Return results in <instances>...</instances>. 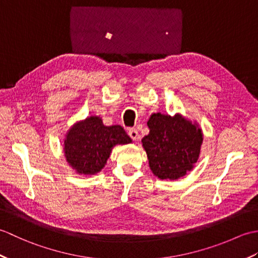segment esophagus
I'll use <instances>...</instances> for the list:
<instances>
[{"label":"esophagus","mask_w":258,"mask_h":258,"mask_svg":"<svg viewBox=\"0 0 258 258\" xmlns=\"http://www.w3.org/2000/svg\"><path fill=\"white\" fill-rule=\"evenodd\" d=\"M128 135H130V138L132 139L133 141H139V139H140V134H139V132L135 128L130 130L128 131Z\"/></svg>","instance_id":"esophagus-1"}]
</instances>
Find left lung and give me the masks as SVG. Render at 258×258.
Masks as SVG:
<instances>
[{
  "mask_svg": "<svg viewBox=\"0 0 258 258\" xmlns=\"http://www.w3.org/2000/svg\"><path fill=\"white\" fill-rule=\"evenodd\" d=\"M142 139L152 173L160 179H178L193 171L200 158L203 132L196 120L182 114L153 113Z\"/></svg>",
  "mask_w": 258,
  "mask_h": 258,
  "instance_id": "1",
  "label": "left lung"
}]
</instances>
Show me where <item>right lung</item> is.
Here are the masks:
<instances>
[{"mask_svg":"<svg viewBox=\"0 0 258 258\" xmlns=\"http://www.w3.org/2000/svg\"><path fill=\"white\" fill-rule=\"evenodd\" d=\"M132 143L120 125L106 126L97 115L75 122L65 134L63 152L69 166L78 174L95 175L105 167L116 145Z\"/></svg>","mask_w":258,"mask_h":258,"instance_id":"add662e5","label":"right lung"}]
</instances>
